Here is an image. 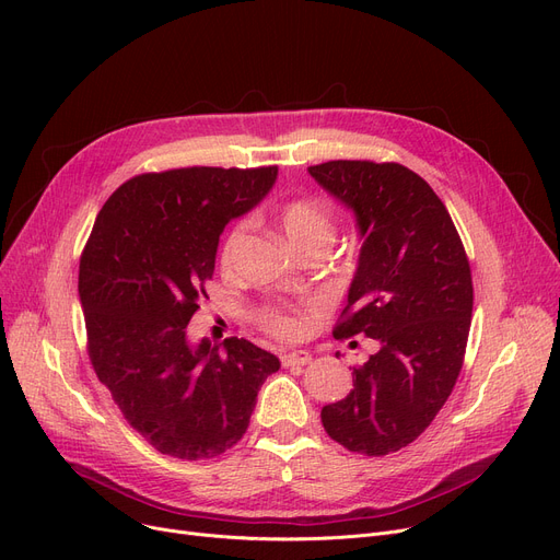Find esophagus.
I'll return each instance as SVG.
<instances>
[{
  "label": "esophagus",
  "mask_w": 560,
  "mask_h": 560,
  "mask_svg": "<svg viewBox=\"0 0 560 560\" xmlns=\"http://www.w3.org/2000/svg\"><path fill=\"white\" fill-rule=\"evenodd\" d=\"M308 363H311L308 351H290V354L281 357V365L283 368H304Z\"/></svg>",
  "instance_id": "34e87169"
}]
</instances>
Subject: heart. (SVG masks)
Returning a JSON list of instances; mask_svg holds the SVG:
<instances>
[{"label":"heart","instance_id":"b5f03b06","mask_svg":"<svg viewBox=\"0 0 560 560\" xmlns=\"http://www.w3.org/2000/svg\"><path fill=\"white\" fill-rule=\"evenodd\" d=\"M279 222L288 241L298 249L308 245H331L336 233V218L334 209L327 199L322 197H292L281 203L279 209ZM247 233V220L235 222L220 249V262L222 268L229 270L233 265L235 252H238L243 238ZM256 325L270 334L277 340H302L308 334L311 319L308 311L295 308V306H260L254 313Z\"/></svg>","mask_w":560,"mask_h":560}]
</instances>
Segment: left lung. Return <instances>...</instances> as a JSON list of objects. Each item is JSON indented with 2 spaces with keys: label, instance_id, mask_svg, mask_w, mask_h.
<instances>
[{
  "label": "left lung",
  "instance_id": "8db88e82",
  "mask_svg": "<svg viewBox=\"0 0 560 560\" xmlns=\"http://www.w3.org/2000/svg\"><path fill=\"white\" fill-rule=\"evenodd\" d=\"M308 172L354 209L363 235L334 338L376 342L354 368V390L322 408V424L349 452L386 456L420 438L456 386L475 306L472 270L445 203L413 170L329 161Z\"/></svg>",
  "mask_w": 560,
  "mask_h": 560
}]
</instances>
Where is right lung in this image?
Wrapping results in <instances>:
<instances>
[{
    "instance_id": "right-lung-1",
    "label": "right lung",
    "mask_w": 560,
    "mask_h": 560,
    "mask_svg": "<svg viewBox=\"0 0 560 560\" xmlns=\"http://www.w3.org/2000/svg\"><path fill=\"white\" fill-rule=\"evenodd\" d=\"M277 165L174 167L117 188L79 260L88 359L120 413L156 452L213 458L245 435L279 359L245 338L192 349L222 229L272 188Z\"/></svg>"
}]
</instances>
